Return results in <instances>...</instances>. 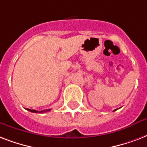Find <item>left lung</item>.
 Listing matches in <instances>:
<instances>
[{"label":"left lung","instance_id":"1","mask_svg":"<svg viewBox=\"0 0 147 147\" xmlns=\"http://www.w3.org/2000/svg\"><path fill=\"white\" fill-rule=\"evenodd\" d=\"M117 110V109H116ZM116 110H114V111H116Z\"/></svg>","mask_w":147,"mask_h":147}]
</instances>
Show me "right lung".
<instances>
[{"label": "right lung", "mask_w": 147, "mask_h": 147, "mask_svg": "<svg viewBox=\"0 0 147 147\" xmlns=\"http://www.w3.org/2000/svg\"><path fill=\"white\" fill-rule=\"evenodd\" d=\"M27 111L30 112H33V113H45V112H47V111H49L50 109H47V110H42V111H36V110H31V109H29V108H26Z\"/></svg>", "instance_id": "1"}]
</instances>
